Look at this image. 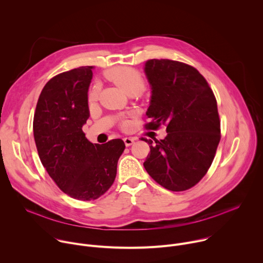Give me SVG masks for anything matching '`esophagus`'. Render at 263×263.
I'll list each match as a JSON object with an SVG mask.
<instances>
[{"mask_svg": "<svg viewBox=\"0 0 263 263\" xmlns=\"http://www.w3.org/2000/svg\"><path fill=\"white\" fill-rule=\"evenodd\" d=\"M124 141H125V144L127 146H130V145H132L134 143L135 138H133V137H126V138H124Z\"/></svg>", "mask_w": 263, "mask_h": 263, "instance_id": "1", "label": "esophagus"}]
</instances>
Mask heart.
Returning a JSON list of instances; mask_svg holds the SVG:
<instances>
[{
	"label": "heart",
	"instance_id": "b5f03b06",
	"mask_svg": "<svg viewBox=\"0 0 263 263\" xmlns=\"http://www.w3.org/2000/svg\"><path fill=\"white\" fill-rule=\"evenodd\" d=\"M105 76L115 82L117 85L122 87L124 91L129 96H138L143 92L145 88V81L141 73L134 68L127 66H118L112 67L105 71ZM101 84L96 82L88 90L87 100L89 103H95L100 96ZM123 126H126L123 123Z\"/></svg>",
	"mask_w": 263,
	"mask_h": 263
}]
</instances>
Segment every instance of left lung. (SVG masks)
<instances>
[{"mask_svg":"<svg viewBox=\"0 0 263 263\" xmlns=\"http://www.w3.org/2000/svg\"><path fill=\"white\" fill-rule=\"evenodd\" d=\"M144 72L152 88L145 129L166 127L163 139L144 138L149 144L143 166L158 184L183 192L208 172L220 140L216 99L197 68L170 59H151Z\"/></svg>","mask_w":263,"mask_h":263,"instance_id":"obj_1","label":"left lung"}]
</instances>
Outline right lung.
Returning <instances> with one entry per match:
<instances>
[{
	"label": "right lung",
	"instance_id": "add662e5",
	"mask_svg": "<svg viewBox=\"0 0 263 263\" xmlns=\"http://www.w3.org/2000/svg\"><path fill=\"white\" fill-rule=\"evenodd\" d=\"M92 66L56 74L37 102L33 132L37 152L50 177L72 199L92 201L114 184L122 139L91 143L82 131L89 118L87 91Z\"/></svg>",
	"mask_w": 263,
	"mask_h": 263
}]
</instances>
